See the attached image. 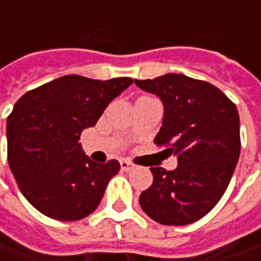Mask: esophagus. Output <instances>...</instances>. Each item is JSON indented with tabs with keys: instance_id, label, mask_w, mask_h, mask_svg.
Masks as SVG:
<instances>
[{
	"instance_id": "esophagus-1",
	"label": "esophagus",
	"mask_w": 261,
	"mask_h": 261,
	"mask_svg": "<svg viewBox=\"0 0 261 261\" xmlns=\"http://www.w3.org/2000/svg\"><path fill=\"white\" fill-rule=\"evenodd\" d=\"M119 165H121V169H122V171H125V172L133 171V169L136 168V165L131 164V162H128V161H125V159H122V161L119 162Z\"/></svg>"
}]
</instances>
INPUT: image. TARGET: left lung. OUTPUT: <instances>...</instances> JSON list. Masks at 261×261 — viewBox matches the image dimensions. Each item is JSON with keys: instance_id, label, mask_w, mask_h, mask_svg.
Returning a JSON list of instances; mask_svg holds the SVG:
<instances>
[{"instance_id": "obj_1", "label": "left lung", "mask_w": 261, "mask_h": 261, "mask_svg": "<svg viewBox=\"0 0 261 261\" xmlns=\"http://www.w3.org/2000/svg\"><path fill=\"white\" fill-rule=\"evenodd\" d=\"M164 105L156 144L171 146L178 166L150 168L153 184L139 203L162 225H188L213 209L226 191L240 158V115L223 92L184 74L134 80Z\"/></svg>"}]
</instances>
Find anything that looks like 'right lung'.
Returning a JSON list of instances; mask_svg holds the SVG:
<instances>
[{
  "instance_id": "add662e5",
  "label": "right lung",
  "mask_w": 261,
  "mask_h": 261,
  "mask_svg": "<svg viewBox=\"0 0 261 261\" xmlns=\"http://www.w3.org/2000/svg\"><path fill=\"white\" fill-rule=\"evenodd\" d=\"M130 77L64 75L18 99L7 118L8 165L29 203L57 221H80L96 209L118 161L93 162L79 143Z\"/></svg>"
}]
</instances>
